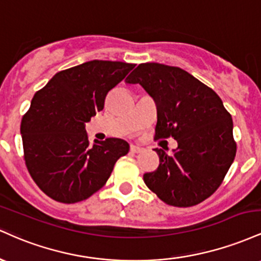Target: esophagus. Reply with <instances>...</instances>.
<instances>
[{
	"mask_svg": "<svg viewBox=\"0 0 261 261\" xmlns=\"http://www.w3.org/2000/svg\"><path fill=\"white\" fill-rule=\"evenodd\" d=\"M130 151L133 152V153H140V152L143 151L142 147H140V146H136V145H131L130 146Z\"/></svg>",
	"mask_w": 261,
	"mask_h": 261,
	"instance_id": "1",
	"label": "esophagus"
}]
</instances>
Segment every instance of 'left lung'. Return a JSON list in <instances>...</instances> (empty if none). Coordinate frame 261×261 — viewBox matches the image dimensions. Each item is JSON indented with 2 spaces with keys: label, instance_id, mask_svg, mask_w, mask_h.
Listing matches in <instances>:
<instances>
[{
  "label": "left lung",
  "instance_id": "1",
  "mask_svg": "<svg viewBox=\"0 0 261 261\" xmlns=\"http://www.w3.org/2000/svg\"><path fill=\"white\" fill-rule=\"evenodd\" d=\"M126 83H139L157 106L154 139L172 136L178 147L162 148L160 166L143 181L162 201L176 207L197 205L222 182L236 157L233 121L222 100L193 74L157 62L141 64Z\"/></svg>",
  "mask_w": 261,
  "mask_h": 261
}]
</instances>
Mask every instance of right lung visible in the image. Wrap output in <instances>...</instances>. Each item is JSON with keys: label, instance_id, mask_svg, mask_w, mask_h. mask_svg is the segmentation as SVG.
Masks as SVG:
<instances>
[{"label": "right lung", "instance_id": "right-lung-1", "mask_svg": "<svg viewBox=\"0 0 261 261\" xmlns=\"http://www.w3.org/2000/svg\"><path fill=\"white\" fill-rule=\"evenodd\" d=\"M135 67L93 60L60 71L33 97L20 134L33 180L51 199L74 203L104 187L114 164L128 152L121 139L94 140L86 124L103 110L108 92Z\"/></svg>", "mask_w": 261, "mask_h": 261}]
</instances>
